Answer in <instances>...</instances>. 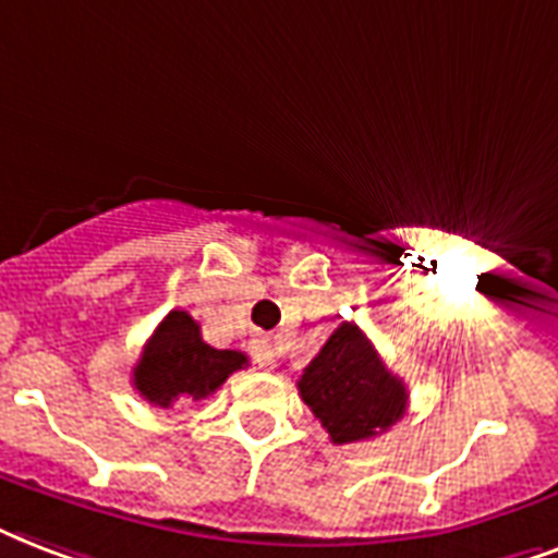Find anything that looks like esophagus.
Returning <instances> with one entry per match:
<instances>
[{
    "instance_id": "obj_1",
    "label": "esophagus",
    "mask_w": 558,
    "mask_h": 558,
    "mask_svg": "<svg viewBox=\"0 0 558 558\" xmlns=\"http://www.w3.org/2000/svg\"><path fill=\"white\" fill-rule=\"evenodd\" d=\"M250 353H253L258 367H274L276 364V350H274V343L267 341V338H255L253 347H250Z\"/></svg>"
}]
</instances>
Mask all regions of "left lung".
Listing matches in <instances>:
<instances>
[{"mask_svg": "<svg viewBox=\"0 0 558 558\" xmlns=\"http://www.w3.org/2000/svg\"><path fill=\"white\" fill-rule=\"evenodd\" d=\"M300 397L332 444H353L391 429L405 414L403 379L385 367L355 324H341L300 376Z\"/></svg>", "mask_w": 558, "mask_h": 558, "instance_id": "8db88e82", "label": "left lung"}]
</instances>
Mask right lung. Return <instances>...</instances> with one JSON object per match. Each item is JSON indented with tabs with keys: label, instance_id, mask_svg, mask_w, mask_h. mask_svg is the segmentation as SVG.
<instances>
[{
	"label": "right lung",
	"instance_id": "right-lung-1",
	"mask_svg": "<svg viewBox=\"0 0 558 558\" xmlns=\"http://www.w3.org/2000/svg\"><path fill=\"white\" fill-rule=\"evenodd\" d=\"M244 364V353L205 343L194 317L175 308L146 341L132 383L144 400L170 409L175 400H203L215 393Z\"/></svg>",
	"mask_w": 558,
	"mask_h": 558
}]
</instances>
